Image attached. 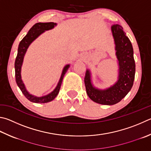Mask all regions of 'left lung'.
<instances>
[{"label":"left lung","mask_w":151,"mask_h":151,"mask_svg":"<svg viewBox=\"0 0 151 151\" xmlns=\"http://www.w3.org/2000/svg\"><path fill=\"white\" fill-rule=\"evenodd\" d=\"M123 29L118 24L111 26L119 65L118 81L108 89L100 90L92 86L89 70H87L86 72L84 84L86 93L90 99L98 104L114 105L118 103L128 94L133 85L135 74L133 49L129 39Z\"/></svg>","instance_id":"8db88e82"}]
</instances>
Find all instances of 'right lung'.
<instances>
[{
  "label": "right lung",
  "mask_w": 151,
  "mask_h": 151,
  "mask_svg": "<svg viewBox=\"0 0 151 151\" xmlns=\"http://www.w3.org/2000/svg\"><path fill=\"white\" fill-rule=\"evenodd\" d=\"M56 24L54 22L36 23L30 28L29 32H28V34H26V36L22 40L20 43H19L18 53L14 63L16 82L18 87L20 88V89L21 90L22 92L23 93V94L25 96V97L28 100H29L30 102L34 103H47L53 100L54 98L57 96V94H58L65 74L66 73L68 67H69V65H68L67 66L65 67V68H63V70L61 78H60L59 82L58 84H57L56 88L51 93H50V94L47 96H45L35 97L34 96L29 94L28 91L26 90L25 86H24L23 82L21 79V67L22 65L24 56L26 53V51L27 50V49H28V46L35 38H37L41 34H42L43 32L45 31V30L52 29L54 27V26Z\"/></svg>",
  "instance_id": "right-lung-1"
}]
</instances>
